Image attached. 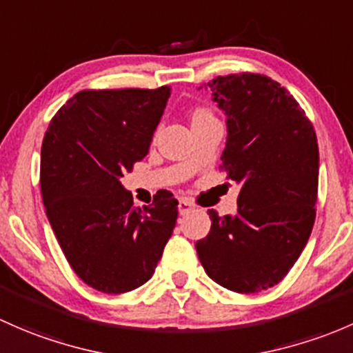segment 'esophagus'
Returning <instances> with one entry per match:
<instances>
[{
    "mask_svg": "<svg viewBox=\"0 0 353 353\" xmlns=\"http://www.w3.org/2000/svg\"><path fill=\"white\" fill-rule=\"evenodd\" d=\"M192 210H195L194 203L185 201V199L178 201V212H180V216H187V214H190Z\"/></svg>",
    "mask_w": 353,
    "mask_h": 353,
    "instance_id": "1",
    "label": "esophagus"
}]
</instances>
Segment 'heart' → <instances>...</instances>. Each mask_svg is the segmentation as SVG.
Here are the masks:
<instances>
[{
    "label": "heart",
    "instance_id": "b5f03b06",
    "mask_svg": "<svg viewBox=\"0 0 353 353\" xmlns=\"http://www.w3.org/2000/svg\"><path fill=\"white\" fill-rule=\"evenodd\" d=\"M201 115H207L205 112H197V114H195V117H201Z\"/></svg>",
    "mask_w": 353,
    "mask_h": 353
}]
</instances>
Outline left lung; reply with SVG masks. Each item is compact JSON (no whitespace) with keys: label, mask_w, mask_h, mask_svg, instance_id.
Returning a JSON list of instances; mask_svg holds the SVG:
<instances>
[{"label":"left lung","mask_w":353,"mask_h":353,"mask_svg":"<svg viewBox=\"0 0 353 353\" xmlns=\"http://www.w3.org/2000/svg\"><path fill=\"white\" fill-rule=\"evenodd\" d=\"M207 88L226 115L221 168L241 190L236 216L207 210L212 224L195 250L214 282L260 292L285 277L311 236L318 141L299 103L268 76H217Z\"/></svg>","instance_id":"left-lung-1"}]
</instances>
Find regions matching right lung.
I'll list each match as a JSON object with an SVG mask.
<instances>
[{"label": "right lung", "instance_id": "1", "mask_svg": "<svg viewBox=\"0 0 353 353\" xmlns=\"http://www.w3.org/2000/svg\"><path fill=\"white\" fill-rule=\"evenodd\" d=\"M170 98L158 90H85L50 121L41 152V190L64 256L105 294L137 289L154 274L178 217L159 190L136 207L121 178L148 154Z\"/></svg>", "mask_w": 353, "mask_h": 353}]
</instances>
